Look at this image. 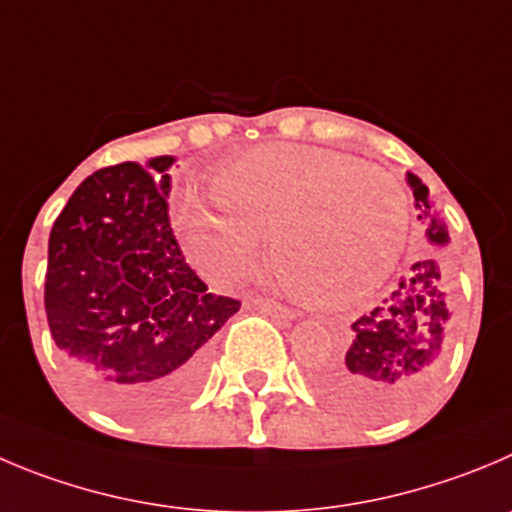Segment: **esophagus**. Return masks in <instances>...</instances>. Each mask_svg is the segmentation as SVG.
Listing matches in <instances>:
<instances>
[{
	"label": "esophagus",
	"instance_id": "esophagus-1",
	"mask_svg": "<svg viewBox=\"0 0 512 512\" xmlns=\"http://www.w3.org/2000/svg\"><path fill=\"white\" fill-rule=\"evenodd\" d=\"M252 305H255V308H260L262 313L272 315V318H278V321H293L295 318V310H290L288 305L275 303V300H270V298H255L252 300Z\"/></svg>",
	"mask_w": 512,
	"mask_h": 512
}]
</instances>
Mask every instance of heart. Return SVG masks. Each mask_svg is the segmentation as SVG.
Here are the masks:
<instances>
[{
  "label": "heart",
  "mask_w": 512,
  "mask_h": 512,
  "mask_svg": "<svg viewBox=\"0 0 512 512\" xmlns=\"http://www.w3.org/2000/svg\"><path fill=\"white\" fill-rule=\"evenodd\" d=\"M222 209L176 204L191 257L217 278L255 270L272 240V267L293 298L338 308L374 293L407 242L409 199L381 166L308 143H262L212 179Z\"/></svg>",
  "instance_id": "obj_1"
}]
</instances>
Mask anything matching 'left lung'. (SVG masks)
<instances>
[{
	"instance_id": "obj_1",
	"label": "left lung",
	"mask_w": 512,
	"mask_h": 512,
	"mask_svg": "<svg viewBox=\"0 0 512 512\" xmlns=\"http://www.w3.org/2000/svg\"><path fill=\"white\" fill-rule=\"evenodd\" d=\"M427 240L447 245V229L434 214L429 189L407 174ZM450 305L434 257L414 262L389 298L351 323V341L313 369V384L333 407L366 422L412 409L437 381L450 336Z\"/></svg>"
}]
</instances>
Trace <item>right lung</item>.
Masks as SVG:
<instances>
[{
  "mask_svg": "<svg viewBox=\"0 0 512 512\" xmlns=\"http://www.w3.org/2000/svg\"><path fill=\"white\" fill-rule=\"evenodd\" d=\"M174 156L90 174L47 247L45 313L80 389L123 419L166 414L202 381L240 300L209 293L169 222Z\"/></svg>",
  "mask_w": 512,
  "mask_h": 512,
  "instance_id": "add662e5",
  "label": "right lung"
}]
</instances>
